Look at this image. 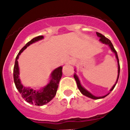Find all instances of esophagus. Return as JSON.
Wrapping results in <instances>:
<instances>
[{
  "label": "esophagus",
  "instance_id": "obj_1",
  "mask_svg": "<svg viewBox=\"0 0 130 130\" xmlns=\"http://www.w3.org/2000/svg\"><path fill=\"white\" fill-rule=\"evenodd\" d=\"M75 62V60L73 59L70 58L66 61V64H74Z\"/></svg>",
  "mask_w": 130,
  "mask_h": 130
}]
</instances>
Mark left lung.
<instances>
[{
	"label": "left lung",
	"mask_w": 130,
	"mask_h": 130,
	"mask_svg": "<svg viewBox=\"0 0 130 130\" xmlns=\"http://www.w3.org/2000/svg\"><path fill=\"white\" fill-rule=\"evenodd\" d=\"M96 33H97V37H99V38H100V39H99L100 42H101L102 43H104V44L107 45H108L109 47V48H110V50L112 51V52L113 53H114V54H115V56H116V58L117 59V62H118V77H117V79H116V82L115 84L113 85V87H112L111 89L109 90V92L108 93H107V94H106V95H104V96H102V97H96V96L92 95V93H91L90 92H88L87 90H86L85 88L84 87H83V86L82 85V84H81L80 81H79V78H78V76H77L76 73H74V79H75L76 82V84H77V86H78V89L79 90L80 92L82 93V94L83 95L86 96V97H89V98H90V99H103V98H104V97H106V96L108 95L109 93H110V92H111V91L113 89H114V87H115L116 85L117 82H118V78H119V72H120V66H119V59H118V54H117V52L116 51V50L114 49V46H113L112 43H111L110 40H109L108 38H107L106 37H105L103 35L101 34V33H98V32H96ZM74 71L76 72V71L75 69H74Z\"/></svg>",
	"instance_id": "1"
}]
</instances>
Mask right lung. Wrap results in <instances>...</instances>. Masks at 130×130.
Returning <instances> with one entry per match:
<instances>
[{
    "mask_svg": "<svg viewBox=\"0 0 130 130\" xmlns=\"http://www.w3.org/2000/svg\"><path fill=\"white\" fill-rule=\"evenodd\" d=\"M43 38H44L43 36L42 35L35 37L21 48L16 58L13 70L14 81L15 85L19 92L21 93L23 99H24L28 103L38 106H43L49 102L51 100L53 99L56 95L59 83L62 77V66H59L56 68L52 72L50 76L49 82L47 85L43 87V88H41L40 90H35L30 87H24L21 83V79L20 78V68H19L18 59H19L20 54L28 46L31 45L32 43L43 39Z\"/></svg>",
    "mask_w": 130,
    "mask_h": 130,
    "instance_id": "1",
    "label": "right lung"
}]
</instances>
